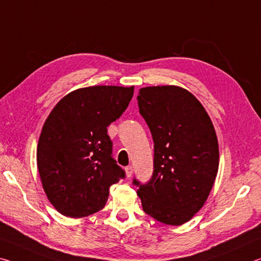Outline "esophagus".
Returning a JSON list of instances; mask_svg holds the SVG:
<instances>
[{"label":"esophagus","instance_id":"1","mask_svg":"<svg viewBox=\"0 0 261 261\" xmlns=\"http://www.w3.org/2000/svg\"><path fill=\"white\" fill-rule=\"evenodd\" d=\"M125 170H126V174H127V177H128V178H130L132 176H133V172H134L133 166H132V165L127 166V168H126Z\"/></svg>","mask_w":261,"mask_h":261}]
</instances>
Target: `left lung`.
<instances>
[{
  "mask_svg": "<svg viewBox=\"0 0 261 261\" xmlns=\"http://www.w3.org/2000/svg\"><path fill=\"white\" fill-rule=\"evenodd\" d=\"M140 113L153 140V172L139 187L144 213L180 225L206 202L217 170L219 143L213 122L196 98L173 85L140 89Z\"/></svg>",
  "mask_w": 261,
  "mask_h": 261,
  "instance_id": "obj_1",
  "label": "left lung"
}]
</instances>
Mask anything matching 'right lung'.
I'll return each instance as SVG.
<instances>
[{"mask_svg": "<svg viewBox=\"0 0 261 261\" xmlns=\"http://www.w3.org/2000/svg\"><path fill=\"white\" fill-rule=\"evenodd\" d=\"M133 93L134 87L77 89L46 119L37 165L47 198L62 215L79 219L100 211L110 186L125 178L112 157L108 127L125 112Z\"/></svg>", "mask_w": 261, "mask_h": 261, "instance_id": "1", "label": "right lung"}]
</instances>
